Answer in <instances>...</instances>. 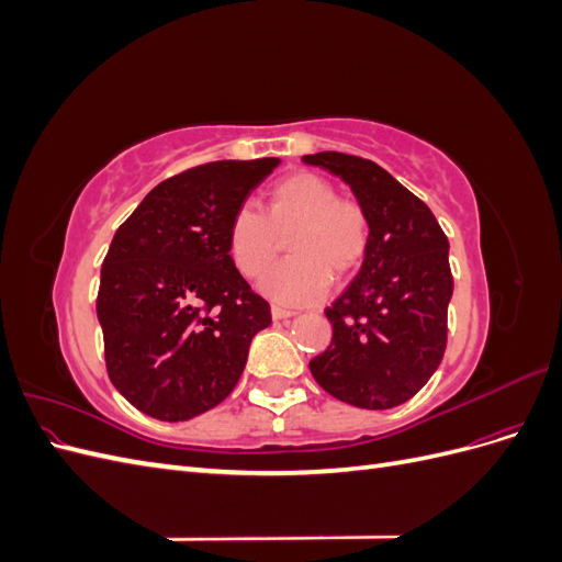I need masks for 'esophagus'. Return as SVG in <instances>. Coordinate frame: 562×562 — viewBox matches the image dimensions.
Listing matches in <instances>:
<instances>
[{
	"mask_svg": "<svg viewBox=\"0 0 562 562\" xmlns=\"http://www.w3.org/2000/svg\"><path fill=\"white\" fill-rule=\"evenodd\" d=\"M271 316H274V318L279 321V318H291V316H295V312L281 307V304H274V307H271Z\"/></svg>",
	"mask_w": 562,
	"mask_h": 562,
	"instance_id": "34e87169",
	"label": "esophagus"
}]
</instances>
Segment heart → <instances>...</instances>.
Masks as SVG:
<instances>
[{
    "mask_svg": "<svg viewBox=\"0 0 562 562\" xmlns=\"http://www.w3.org/2000/svg\"><path fill=\"white\" fill-rule=\"evenodd\" d=\"M291 260L262 281L279 302L304 304L326 295L330 281L359 269L370 246V220L359 201L339 196L337 184L312 171H297L269 187L262 213L236 209L227 227L234 267L258 279L279 260L288 239Z\"/></svg>",
    "mask_w": 562,
    "mask_h": 562,
    "instance_id": "1",
    "label": "heart"
}]
</instances>
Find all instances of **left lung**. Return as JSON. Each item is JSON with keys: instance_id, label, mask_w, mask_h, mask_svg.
<instances>
[{"instance_id": "1", "label": "left lung", "mask_w": 562, "mask_h": 562, "mask_svg": "<svg viewBox=\"0 0 562 562\" xmlns=\"http://www.w3.org/2000/svg\"><path fill=\"white\" fill-rule=\"evenodd\" d=\"M342 178L370 220L361 271L326 310L328 349L310 361L330 396L368 411L413 398L443 361L452 271L448 236L427 203L370 159L302 157Z\"/></svg>"}]
</instances>
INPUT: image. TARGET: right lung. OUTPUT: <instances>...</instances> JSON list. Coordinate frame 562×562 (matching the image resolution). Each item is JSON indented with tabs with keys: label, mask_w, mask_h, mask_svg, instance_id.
<instances>
[{
	"label": "right lung",
	"mask_w": 562,
	"mask_h": 562,
	"mask_svg": "<svg viewBox=\"0 0 562 562\" xmlns=\"http://www.w3.org/2000/svg\"><path fill=\"white\" fill-rule=\"evenodd\" d=\"M281 161H213L159 182L116 229L98 321L112 384L140 413L184 422L223 403L269 302L234 267L227 227Z\"/></svg>",
	"instance_id": "obj_1"
}]
</instances>
